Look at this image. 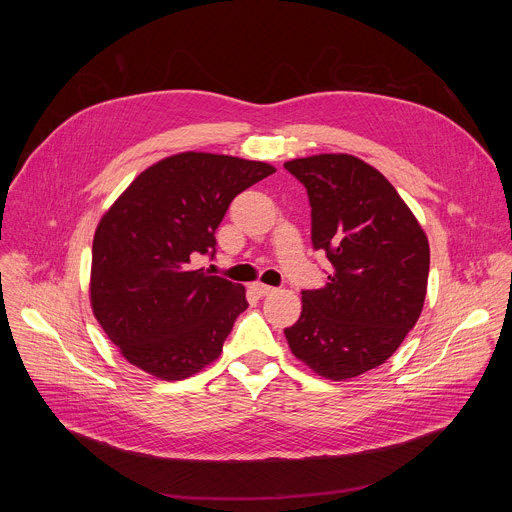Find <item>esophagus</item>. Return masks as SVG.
Returning <instances> with one entry per match:
<instances>
[{
    "label": "esophagus",
    "instance_id": "34e87169",
    "mask_svg": "<svg viewBox=\"0 0 512 512\" xmlns=\"http://www.w3.org/2000/svg\"><path fill=\"white\" fill-rule=\"evenodd\" d=\"M251 289H253V294H257L259 298H263V296H269V294H273L275 291V287H271V285H265V283H251Z\"/></svg>",
    "mask_w": 512,
    "mask_h": 512
}]
</instances>
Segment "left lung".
<instances>
[{
  "label": "left lung",
  "mask_w": 512,
  "mask_h": 512,
  "mask_svg": "<svg viewBox=\"0 0 512 512\" xmlns=\"http://www.w3.org/2000/svg\"><path fill=\"white\" fill-rule=\"evenodd\" d=\"M283 166L308 190L312 245L332 267L324 287L302 291V316L283 332L308 369L348 381L381 367L417 324L427 235L393 184L356 156L318 154Z\"/></svg>",
  "instance_id": "obj_1"
}]
</instances>
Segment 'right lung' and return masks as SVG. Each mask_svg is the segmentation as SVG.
Instances as JSON below:
<instances>
[{
	"label": "right lung",
	"instance_id": "1",
	"mask_svg": "<svg viewBox=\"0 0 512 512\" xmlns=\"http://www.w3.org/2000/svg\"><path fill=\"white\" fill-rule=\"evenodd\" d=\"M265 162L182 152L145 168L93 239L91 310L119 354L160 381L200 373L247 310L245 287L192 265L214 253L231 200L271 176Z\"/></svg>",
	"mask_w": 512,
	"mask_h": 512
}]
</instances>
